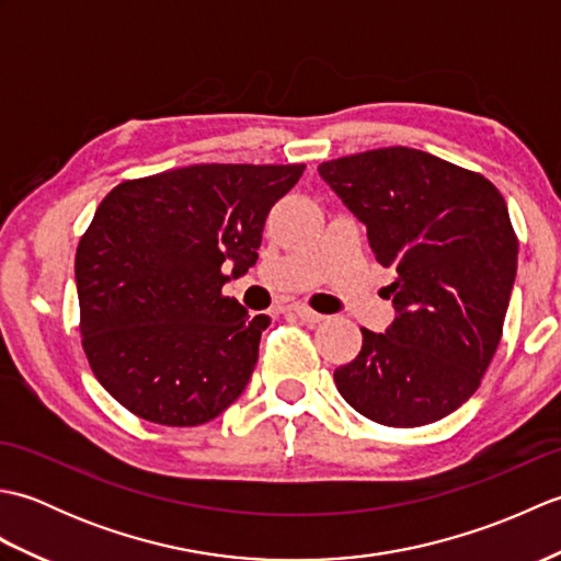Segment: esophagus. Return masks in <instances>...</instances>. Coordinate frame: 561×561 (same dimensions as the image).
Instances as JSON below:
<instances>
[{"label": "esophagus", "mask_w": 561, "mask_h": 561, "mask_svg": "<svg viewBox=\"0 0 561 561\" xmlns=\"http://www.w3.org/2000/svg\"><path fill=\"white\" fill-rule=\"evenodd\" d=\"M291 311H294V316H299L304 323H311V325H316V323H320V320H323L325 316H320V313H316L313 308H308V306H291Z\"/></svg>", "instance_id": "obj_1"}]
</instances>
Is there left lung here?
<instances>
[{
    "instance_id": "8db88e82",
    "label": "left lung",
    "mask_w": 561,
    "mask_h": 561,
    "mask_svg": "<svg viewBox=\"0 0 561 561\" xmlns=\"http://www.w3.org/2000/svg\"><path fill=\"white\" fill-rule=\"evenodd\" d=\"M396 277V320L362 328V352L335 368L340 396L371 422L424 426L480 388L516 279L518 236L482 173L408 147L318 165Z\"/></svg>"
}]
</instances>
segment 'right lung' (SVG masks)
I'll use <instances>...</instances> for the list:
<instances>
[{
	"instance_id": "obj_1",
	"label": "right lung",
	"mask_w": 561,
	"mask_h": 561,
	"mask_svg": "<svg viewBox=\"0 0 561 561\" xmlns=\"http://www.w3.org/2000/svg\"><path fill=\"white\" fill-rule=\"evenodd\" d=\"M304 163H199L103 197L77 245L81 347L99 383L141 420L197 426L241 396L267 316L226 296L255 265L274 202Z\"/></svg>"
}]
</instances>
